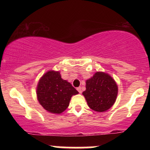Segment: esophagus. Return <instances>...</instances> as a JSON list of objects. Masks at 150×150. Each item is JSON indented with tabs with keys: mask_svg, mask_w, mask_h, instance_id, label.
Listing matches in <instances>:
<instances>
[{
	"mask_svg": "<svg viewBox=\"0 0 150 150\" xmlns=\"http://www.w3.org/2000/svg\"><path fill=\"white\" fill-rule=\"evenodd\" d=\"M77 90L78 91L79 93H80V94H81V93H82V89H81V87H77Z\"/></svg>",
	"mask_w": 150,
	"mask_h": 150,
	"instance_id": "34e87169",
	"label": "esophagus"
}]
</instances>
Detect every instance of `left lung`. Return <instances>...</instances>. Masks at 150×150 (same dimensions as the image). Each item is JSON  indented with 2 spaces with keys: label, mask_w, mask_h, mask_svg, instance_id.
I'll list each match as a JSON object with an SVG mask.
<instances>
[{
  "label": "left lung",
  "mask_w": 150,
  "mask_h": 150,
  "mask_svg": "<svg viewBox=\"0 0 150 150\" xmlns=\"http://www.w3.org/2000/svg\"><path fill=\"white\" fill-rule=\"evenodd\" d=\"M82 94L89 108L97 112H104L116 101L118 86L108 74L97 72L86 81V90Z\"/></svg>",
  "instance_id": "obj_1"
}]
</instances>
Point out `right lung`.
I'll return each mask as SVG.
<instances>
[{
	"label": "right lung",
	"mask_w": 150,
	"mask_h": 150,
	"mask_svg": "<svg viewBox=\"0 0 150 150\" xmlns=\"http://www.w3.org/2000/svg\"><path fill=\"white\" fill-rule=\"evenodd\" d=\"M78 92L70 82L61 78L60 72L49 70L41 77L37 87L39 104L44 109L59 114L68 107L72 96Z\"/></svg>",
	"instance_id": "add662e5"
}]
</instances>
